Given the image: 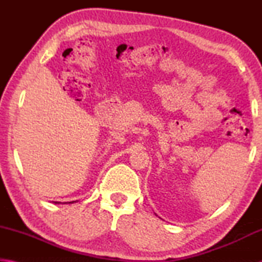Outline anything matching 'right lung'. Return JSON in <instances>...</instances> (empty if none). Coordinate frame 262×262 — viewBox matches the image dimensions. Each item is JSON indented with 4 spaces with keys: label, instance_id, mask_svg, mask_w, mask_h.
I'll return each instance as SVG.
<instances>
[{
    "label": "right lung",
    "instance_id": "right-lung-1",
    "mask_svg": "<svg viewBox=\"0 0 262 262\" xmlns=\"http://www.w3.org/2000/svg\"><path fill=\"white\" fill-rule=\"evenodd\" d=\"M56 203H57V202H56ZM69 203H73V202H69Z\"/></svg>",
    "mask_w": 262,
    "mask_h": 262
}]
</instances>
